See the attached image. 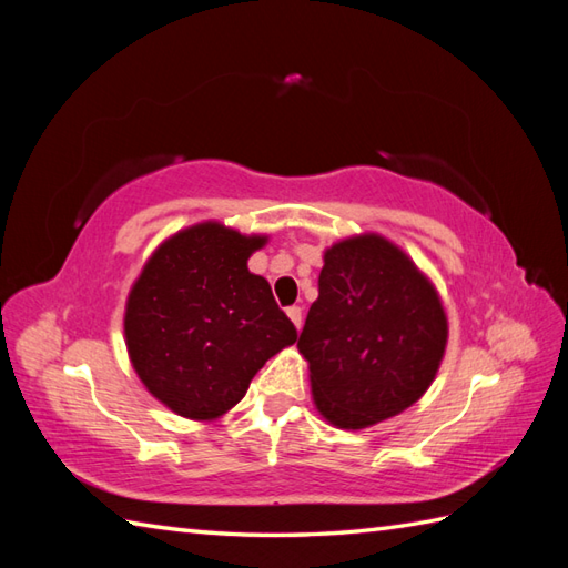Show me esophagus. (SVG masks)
<instances>
[{"label": "esophagus", "mask_w": 568, "mask_h": 568, "mask_svg": "<svg viewBox=\"0 0 568 568\" xmlns=\"http://www.w3.org/2000/svg\"><path fill=\"white\" fill-rule=\"evenodd\" d=\"M287 317H291V322L295 324V329L303 327V310L300 307H287Z\"/></svg>", "instance_id": "esophagus-1"}]
</instances>
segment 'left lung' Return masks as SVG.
I'll return each mask as SVG.
<instances>
[{"label":"left lung","instance_id":"1","mask_svg":"<svg viewBox=\"0 0 568 568\" xmlns=\"http://www.w3.org/2000/svg\"><path fill=\"white\" fill-rule=\"evenodd\" d=\"M446 339L437 287L390 239L366 232L324 251L297 348L329 425L366 429L415 405L437 378Z\"/></svg>","mask_w":568,"mask_h":568}]
</instances>
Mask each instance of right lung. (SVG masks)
<instances>
[{
    "mask_svg": "<svg viewBox=\"0 0 568 568\" xmlns=\"http://www.w3.org/2000/svg\"><path fill=\"white\" fill-rule=\"evenodd\" d=\"M265 234L222 222L180 229L143 263L124 310L129 361L175 415L210 422L246 395L265 361L297 332L265 277L248 271Z\"/></svg>",
    "mask_w": 568,
    "mask_h": 568,
    "instance_id": "obj_1",
    "label": "right lung"
}]
</instances>
